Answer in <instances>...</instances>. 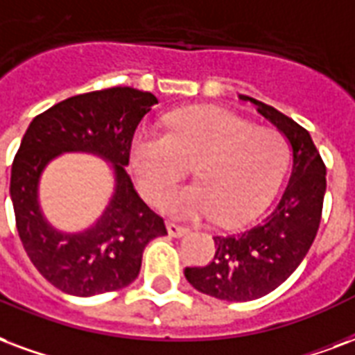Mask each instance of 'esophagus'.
<instances>
[{
    "label": "esophagus",
    "mask_w": 355,
    "mask_h": 355,
    "mask_svg": "<svg viewBox=\"0 0 355 355\" xmlns=\"http://www.w3.org/2000/svg\"><path fill=\"white\" fill-rule=\"evenodd\" d=\"M188 231H190L188 227L175 224V222H169V224H167V233H169V237H184Z\"/></svg>",
    "instance_id": "esophagus-1"
}]
</instances>
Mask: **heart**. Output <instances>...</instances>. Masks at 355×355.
<instances>
[{"label": "heart", "instance_id": "1", "mask_svg": "<svg viewBox=\"0 0 355 355\" xmlns=\"http://www.w3.org/2000/svg\"><path fill=\"white\" fill-rule=\"evenodd\" d=\"M167 128V133L148 128L135 131L130 171L144 198L157 203L193 164L199 182L171 191L162 201V211L173 216L244 224L271 203L288 173L290 144L284 135L254 128L224 109L171 112Z\"/></svg>", "mask_w": 355, "mask_h": 355}]
</instances>
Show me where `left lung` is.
<instances>
[{"label": "left lung", "instance_id": "left-lung-1", "mask_svg": "<svg viewBox=\"0 0 355 355\" xmlns=\"http://www.w3.org/2000/svg\"><path fill=\"white\" fill-rule=\"evenodd\" d=\"M256 111L286 137L291 177L277 209L237 235L214 237L216 254L205 267H186L193 288L224 301H254L277 290L297 269L314 243L325 196V165L309 131L297 122L248 96Z\"/></svg>", "mask_w": 355, "mask_h": 355}]
</instances>
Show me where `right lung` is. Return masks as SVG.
I'll use <instances>...</instances> for the list:
<instances>
[{"instance_id":"1","label":"right lung","mask_w":355,"mask_h":355,"mask_svg":"<svg viewBox=\"0 0 355 355\" xmlns=\"http://www.w3.org/2000/svg\"><path fill=\"white\" fill-rule=\"evenodd\" d=\"M156 103L150 92L128 86L80 94L33 118L24 133L10 169V201L24 250L58 290L92 297L130 286L141 271L144 246L167 235L164 220L139 198L125 173L131 137ZM75 151L109 163L115 186L88 228L62 232L44 216L38 184L51 161Z\"/></svg>"}]
</instances>
